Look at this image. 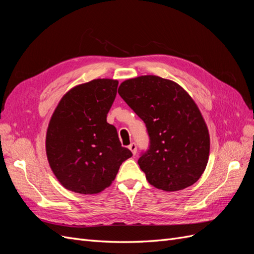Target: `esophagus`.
Listing matches in <instances>:
<instances>
[{"label":"esophagus","mask_w":254,"mask_h":254,"mask_svg":"<svg viewBox=\"0 0 254 254\" xmlns=\"http://www.w3.org/2000/svg\"><path fill=\"white\" fill-rule=\"evenodd\" d=\"M128 148H129L130 150H131V152L133 153V155H135V153H136V144H135V143H131V144H130V145L128 146Z\"/></svg>","instance_id":"1"}]
</instances>
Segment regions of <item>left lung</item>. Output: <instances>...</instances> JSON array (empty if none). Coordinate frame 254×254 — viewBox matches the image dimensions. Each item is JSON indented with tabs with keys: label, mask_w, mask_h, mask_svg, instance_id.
I'll return each instance as SVG.
<instances>
[{
	"label": "left lung",
	"mask_w": 254,
	"mask_h": 254,
	"mask_svg": "<svg viewBox=\"0 0 254 254\" xmlns=\"http://www.w3.org/2000/svg\"><path fill=\"white\" fill-rule=\"evenodd\" d=\"M119 94L147 128L149 147L137 164L148 182L165 191L194 184L209 160L210 135L188 92L172 80L146 75L122 82Z\"/></svg>",
	"instance_id": "1"
}]
</instances>
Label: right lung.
Returning <instances> with one entry per match:
<instances>
[{"label":"right lung","mask_w":254,"mask_h":254,"mask_svg":"<svg viewBox=\"0 0 254 254\" xmlns=\"http://www.w3.org/2000/svg\"><path fill=\"white\" fill-rule=\"evenodd\" d=\"M118 84V80L105 78L76 86L61 98L52 115L47 156L54 175L68 190L99 193L132 156L122 147L117 128L107 123Z\"/></svg>","instance_id":"1"}]
</instances>
